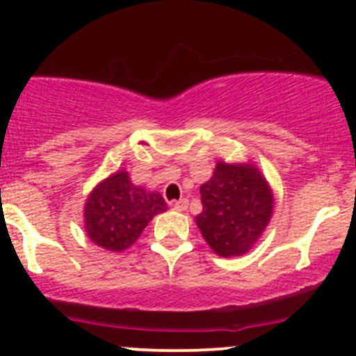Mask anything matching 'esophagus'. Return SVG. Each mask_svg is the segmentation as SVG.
Instances as JSON below:
<instances>
[{"mask_svg": "<svg viewBox=\"0 0 356 356\" xmlns=\"http://www.w3.org/2000/svg\"><path fill=\"white\" fill-rule=\"evenodd\" d=\"M173 207L177 209V210H179V212H183V210H186V209H188V200H186V198H181V200L175 202V204H173Z\"/></svg>", "mask_w": 356, "mask_h": 356, "instance_id": "esophagus-1", "label": "esophagus"}]
</instances>
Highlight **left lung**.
Segmentation results:
<instances>
[{
    "label": "left lung",
    "instance_id": "8db88e82",
    "mask_svg": "<svg viewBox=\"0 0 356 356\" xmlns=\"http://www.w3.org/2000/svg\"><path fill=\"white\" fill-rule=\"evenodd\" d=\"M200 195L204 207L195 222L210 250L222 258L246 254L273 216V190L251 161H217Z\"/></svg>",
    "mask_w": 356,
    "mask_h": 356
}]
</instances>
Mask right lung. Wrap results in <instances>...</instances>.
Wrapping results in <instances>:
<instances>
[{
  "label": "right lung",
  "instance_id": "add662e5",
  "mask_svg": "<svg viewBox=\"0 0 356 356\" xmlns=\"http://www.w3.org/2000/svg\"><path fill=\"white\" fill-rule=\"evenodd\" d=\"M166 210L161 193L134 185L129 171L118 170L86 197L85 231L98 248L122 253L139 239L152 217Z\"/></svg>",
  "mask_w": 356,
  "mask_h": 356
}]
</instances>
